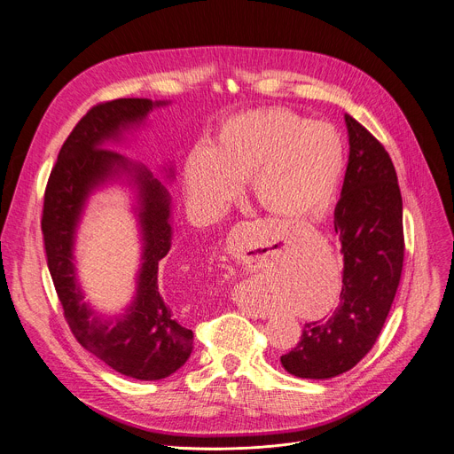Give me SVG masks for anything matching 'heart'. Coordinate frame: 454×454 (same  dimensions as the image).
I'll list each match as a JSON object with an SVG mask.
<instances>
[{
    "mask_svg": "<svg viewBox=\"0 0 454 454\" xmlns=\"http://www.w3.org/2000/svg\"><path fill=\"white\" fill-rule=\"evenodd\" d=\"M346 152L340 134L324 121L284 108L231 115L210 146L193 148L183 167V183L193 208L217 217L250 188L262 208L284 221H317L340 184Z\"/></svg>",
    "mask_w": 454,
    "mask_h": 454,
    "instance_id": "1",
    "label": "heart"
}]
</instances>
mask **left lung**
<instances>
[{"label": "left lung", "instance_id": "8db88e82", "mask_svg": "<svg viewBox=\"0 0 454 454\" xmlns=\"http://www.w3.org/2000/svg\"><path fill=\"white\" fill-rule=\"evenodd\" d=\"M349 159L335 231L342 246L340 304L327 320L308 322L295 349L280 356L299 379H333L377 342L402 275V195L389 153L358 121L344 115Z\"/></svg>", "mask_w": 454, "mask_h": 454}]
</instances>
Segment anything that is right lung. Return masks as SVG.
Segmentation results:
<instances>
[{
    "mask_svg": "<svg viewBox=\"0 0 454 454\" xmlns=\"http://www.w3.org/2000/svg\"><path fill=\"white\" fill-rule=\"evenodd\" d=\"M168 103L129 98L89 110L59 150L41 219L49 270L74 337L117 373L137 380H160L176 373L192 355L193 333L159 282V262L172 248V197L143 162L110 150V145H125L127 136L146 125L152 110ZM160 172L167 181L176 179L172 162ZM115 182L127 185L135 197L142 264L131 304L110 317L84 302L73 250L88 199Z\"/></svg>",
    "mask_w": 454,
    "mask_h": 454,
    "instance_id": "1",
    "label": "right lung"
}]
</instances>
